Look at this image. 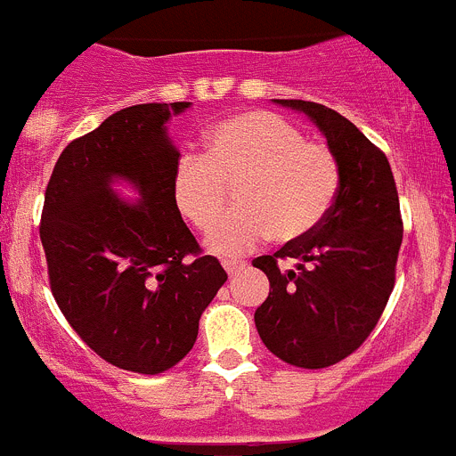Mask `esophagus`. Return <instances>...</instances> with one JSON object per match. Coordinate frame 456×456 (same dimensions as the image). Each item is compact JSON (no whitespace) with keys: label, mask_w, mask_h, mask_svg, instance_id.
<instances>
[{"label":"esophagus","mask_w":456,"mask_h":456,"mask_svg":"<svg viewBox=\"0 0 456 456\" xmlns=\"http://www.w3.org/2000/svg\"><path fill=\"white\" fill-rule=\"evenodd\" d=\"M245 261H240V258H227V261H223V268L227 270L229 274H236V273H240V270L245 268Z\"/></svg>","instance_id":"34e87169"}]
</instances>
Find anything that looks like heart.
Here are the masks:
<instances>
[{"label":"heart","instance_id":"b5f03b06","mask_svg":"<svg viewBox=\"0 0 456 456\" xmlns=\"http://www.w3.org/2000/svg\"><path fill=\"white\" fill-rule=\"evenodd\" d=\"M236 183L238 208L213 229L208 248L243 254L274 233L289 243L309 236L330 216L340 191V163L325 142L273 110H248L208 129L207 151H183L170 177L172 202L200 232H208Z\"/></svg>","mask_w":456,"mask_h":456}]
</instances>
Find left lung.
Returning a JSON list of instances; mask_svg holds the SVG:
<instances>
[{
	"mask_svg": "<svg viewBox=\"0 0 456 456\" xmlns=\"http://www.w3.org/2000/svg\"><path fill=\"white\" fill-rule=\"evenodd\" d=\"M315 122L340 163V191L330 216L273 256L254 258L270 295L254 314L274 356L297 368H327L350 356L375 330L395 284L402 216L387 154L347 118L305 100H274ZM295 257V271H279Z\"/></svg>",
	"mask_w": 456,
	"mask_h": 456,
	"instance_id": "left-lung-1",
	"label": "left lung"
}]
</instances>
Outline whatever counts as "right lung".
<instances>
[{
  "label": "right lung",
  "instance_id": "obj_1",
  "mask_svg": "<svg viewBox=\"0 0 456 456\" xmlns=\"http://www.w3.org/2000/svg\"><path fill=\"white\" fill-rule=\"evenodd\" d=\"M191 102L136 104L61 151L45 191L40 240L52 295L90 350L122 370L159 375L192 350L227 273L172 202L177 147L167 120ZM137 188L126 203L110 188Z\"/></svg>",
  "mask_w": 456,
  "mask_h": 456
}]
</instances>
